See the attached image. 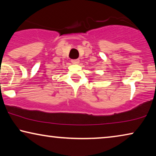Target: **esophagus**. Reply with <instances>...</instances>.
<instances>
[{"label":"esophagus","mask_w":156,"mask_h":156,"mask_svg":"<svg viewBox=\"0 0 156 156\" xmlns=\"http://www.w3.org/2000/svg\"><path fill=\"white\" fill-rule=\"evenodd\" d=\"M79 62H80V60H79V59H71V62H72V63L75 64H78Z\"/></svg>","instance_id":"obj_1"}]
</instances>
